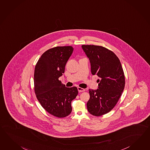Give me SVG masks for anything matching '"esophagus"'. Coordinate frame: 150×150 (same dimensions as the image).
Here are the masks:
<instances>
[{"instance_id":"obj_1","label":"esophagus","mask_w":150,"mask_h":150,"mask_svg":"<svg viewBox=\"0 0 150 150\" xmlns=\"http://www.w3.org/2000/svg\"><path fill=\"white\" fill-rule=\"evenodd\" d=\"M77 88H78V90L79 91V92H84L85 91V89L83 88H81V87H78Z\"/></svg>"}]
</instances>
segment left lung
Returning <instances> with one entry per match:
<instances>
[{"mask_svg":"<svg viewBox=\"0 0 150 150\" xmlns=\"http://www.w3.org/2000/svg\"><path fill=\"white\" fill-rule=\"evenodd\" d=\"M81 47L90 60L91 73L99 77L98 88L88 90L87 110L100 116L112 110L118 101L125 87L124 73L118 58L111 51L100 46Z\"/></svg>","mask_w":150,"mask_h":150,"instance_id":"left-lung-1","label":"left lung"}]
</instances>
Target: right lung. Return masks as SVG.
<instances>
[{"instance_id": "1", "label": "right lung", "mask_w": 150, "mask_h": 150, "mask_svg": "<svg viewBox=\"0 0 150 150\" xmlns=\"http://www.w3.org/2000/svg\"><path fill=\"white\" fill-rule=\"evenodd\" d=\"M73 51L72 46H58L44 53L35 67V93L42 107L51 115L64 118L72 112L71 101L77 97L76 87H66L59 78Z\"/></svg>"}]
</instances>
